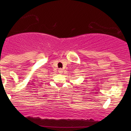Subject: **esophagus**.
Returning <instances> with one entry per match:
<instances>
[{
  "label": "esophagus",
  "instance_id": "obj_1",
  "mask_svg": "<svg viewBox=\"0 0 131 131\" xmlns=\"http://www.w3.org/2000/svg\"><path fill=\"white\" fill-rule=\"evenodd\" d=\"M58 71H59V73H61H61H62V72H63V71H62V69H59Z\"/></svg>",
  "mask_w": 131,
  "mask_h": 131
}]
</instances>
